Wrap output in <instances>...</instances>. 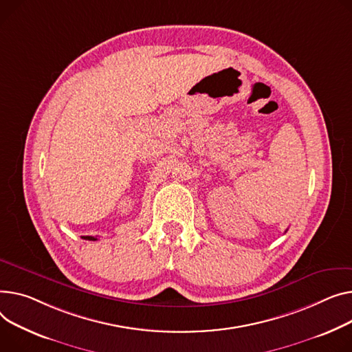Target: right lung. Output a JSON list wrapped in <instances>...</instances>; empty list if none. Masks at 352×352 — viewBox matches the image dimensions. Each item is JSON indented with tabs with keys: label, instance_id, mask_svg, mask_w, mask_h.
<instances>
[{
	"label": "right lung",
	"instance_id": "right-lung-1",
	"mask_svg": "<svg viewBox=\"0 0 352 352\" xmlns=\"http://www.w3.org/2000/svg\"><path fill=\"white\" fill-rule=\"evenodd\" d=\"M82 238L86 241H98V238H95V236H82Z\"/></svg>",
	"mask_w": 352,
	"mask_h": 352
}]
</instances>
